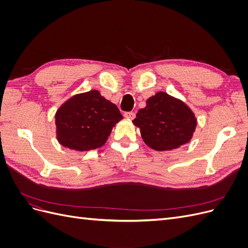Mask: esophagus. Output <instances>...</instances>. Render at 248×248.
<instances>
[{
    "mask_svg": "<svg viewBox=\"0 0 248 248\" xmlns=\"http://www.w3.org/2000/svg\"><path fill=\"white\" fill-rule=\"evenodd\" d=\"M124 117L125 118H128V119H134V118H136V114H134V112L133 111H126L125 112V114H124Z\"/></svg>",
    "mask_w": 248,
    "mask_h": 248,
    "instance_id": "1",
    "label": "esophagus"
}]
</instances>
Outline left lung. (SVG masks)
<instances>
[{
	"label": "left lung",
	"instance_id": "8db88e82",
	"mask_svg": "<svg viewBox=\"0 0 248 248\" xmlns=\"http://www.w3.org/2000/svg\"><path fill=\"white\" fill-rule=\"evenodd\" d=\"M132 122L146 144L157 151H170L188 142L197 127L191 109L164 92L150 97Z\"/></svg>",
	"mask_w": 248,
	"mask_h": 248
}]
</instances>
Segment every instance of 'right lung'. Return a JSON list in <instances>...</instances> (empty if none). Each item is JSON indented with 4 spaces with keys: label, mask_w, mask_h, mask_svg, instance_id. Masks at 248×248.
Returning a JSON list of instances; mask_svg holds the SVG:
<instances>
[{
    "label": "right lung",
    "mask_w": 248,
    "mask_h": 248,
    "mask_svg": "<svg viewBox=\"0 0 248 248\" xmlns=\"http://www.w3.org/2000/svg\"><path fill=\"white\" fill-rule=\"evenodd\" d=\"M123 119L117 106L96 90L78 94L56 112L57 139L76 151H89L106 144L110 131Z\"/></svg>",
    "instance_id": "1"
}]
</instances>
